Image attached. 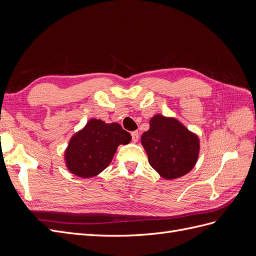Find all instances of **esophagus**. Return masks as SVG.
I'll return each instance as SVG.
<instances>
[{"instance_id": "esophagus-1", "label": "esophagus", "mask_w": 256, "mask_h": 256, "mask_svg": "<svg viewBox=\"0 0 256 256\" xmlns=\"http://www.w3.org/2000/svg\"><path fill=\"white\" fill-rule=\"evenodd\" d=\"M131 138H132V142L136 143L138 142V138H140V134H138V131H134V132H131Z\"/></svg>"}]
</instances>
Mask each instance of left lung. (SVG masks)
Returning a JSON list of instances; mask_svg holds the SVG:
<instances>
[{
	"instance_id": "8db88e82",
	"label": "left lung",
	"mask_w": 256,
	"mask_h": 256,
	"mask_svg": "<svg viewBox=\"0 0 256 256\" xmlns=\"http://www.w3.org/2000/svg\"><path fill=\"white\" fill-rule=\"evenodd\" d=\"M141 143L152 168L162 178L175 180L194 168L200 154V138L175 118L154 115Z\"/></svg>"
}]
</instances>
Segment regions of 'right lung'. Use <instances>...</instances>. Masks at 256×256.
<instances>
[{
  "mask_svg": "<svg viewBox=\"0 0 256 256\" xmlns=\"http://www.w3.org/2000/svg\"><path fill=\"white\" fill-rule=\"evenodd\" d=\"M130 141L131 136L120 124L92 118L69 140L64 152L66 168L81 178L97 176L111 164L118 147Z\"/></svg>",
  "mask_w": 256,
  "mask_h": 256,
  "instance_id": "add662e5",
  "label": "right lung"
}]
</instances>
